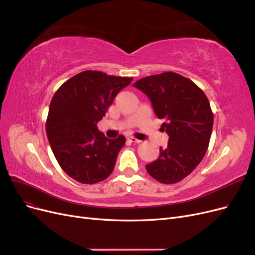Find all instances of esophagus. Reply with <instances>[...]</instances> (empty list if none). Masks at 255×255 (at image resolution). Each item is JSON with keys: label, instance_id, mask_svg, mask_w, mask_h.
I'll return each instance as SVG.
<instances>
[{"label": "esophagus", "instance_id": "1", "mask_svg": "<svg viewBox=\"0 0 255 255\" xmlns=\"http://www.w3.org/2000/svg\"><path fill=\"white\" fill-rule=\"evenodd\" d=\"M128 139L129 141H132V142H136V143L140 142V140H139V139H137V138H135V137H133V136H128Z\"/></svg>", "mask_w": 255, "mask_h": 255}]
</instances>
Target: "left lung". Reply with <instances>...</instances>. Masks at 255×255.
I'll return each mask as SVG.
<instances>
[{"instance_id":"obj_1","label":"left lung","mask_w":255,"mask_h":255,"mask_svg":"<svg viewBox=\"0 0 255 255\" xmlns=\"http://www.w3.org/2000/svg\"><path fill=\"white\" fill-rule=\"evenodd\" d=\"M133 86L148 96L169 135L167 148H159L146 171L163 184L182 181L201 163L210 143L214 115L208 99L194 82L170 71L146 76Z\"/></svg>"}]
</instances>
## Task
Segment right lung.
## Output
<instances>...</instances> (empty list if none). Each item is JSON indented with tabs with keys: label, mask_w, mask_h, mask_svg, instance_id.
Returning a JSON list of instances; mask_svg holds the SVG:
<instances>
[{
	"label": "right lung",
	"mask_w": 255,
	"mask_h": 255,
	"mask_svg": "<svg viewBox=\"0 0 255 255\" xmlns=\"http://www.w3.org/2000/svg\"><path fill=\"white\" fill-rule=\"evenodd\" d=\"M132 80L86 70L65 82L53 96L45 130L54 156L73 180L96 184L113 172L126 137L109 139L97 125Z\"/></svg>",
	"instance_id": "add662e5"
}]
</instances>
